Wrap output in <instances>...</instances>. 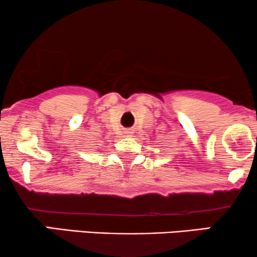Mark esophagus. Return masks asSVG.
<instances>
[{"instance_id": "esophagus-1", "label": "esophagus", "mask_w": 257, "mask_h": 257, "mask_svg": "<svg viewBox=\"0 0 257 257\" xmlns=\"http://www.w3.org/2000/svg\"><path fill=\"white\" fill-rule=\"evenodd\" d=\"M132 135H133V131H131V130H126V131L124 132L125 137H132Z\"/></svg>"}]
</instances>
